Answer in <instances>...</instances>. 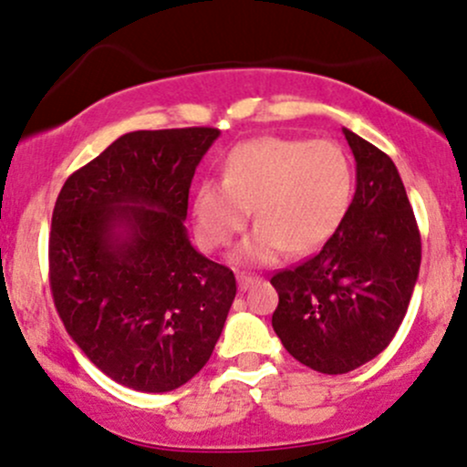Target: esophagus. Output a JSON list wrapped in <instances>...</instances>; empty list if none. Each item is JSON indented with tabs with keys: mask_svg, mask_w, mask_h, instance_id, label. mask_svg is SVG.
<instances>
[{
	"mask_svg": "<svg viewBox=\"0 0 467 467\" xmlns=\"http://www.w3.org/2000/svg\"><path fill=\"white\" fill-rule=\"evenodd\" d=\"M258 282V275H251V274H238V286L243 291H247L251 285H255Z\"/></svg>",
	"mask_w": 467,
	"mask_h": 467,
	"instance_id": "esophagus-1",
	"label": "esophagus"
}]
</instances>
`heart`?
<instances>
[{"mask_svg":"<svg viewBox=\"0 0 467 467\" xmlns=\"http://www.w3.org/2000/svg\"><path fill=\"white\" fill-rule=\"evenodd\" d=\"M353 181V163L333 140H247L229 151L223 181H202L193 192L196 235L202 247H224L254 207L258 227L240 247V260L269 265L285 249L308 254L347 216Z\"/></svg>","mask_w":467,"mask_h":467,"instance_id":"1","label":"heart"}]
</instances>
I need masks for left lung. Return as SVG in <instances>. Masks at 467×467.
I'll return each mask as SVG.
<instances>
[{"mask_svg":"<svg viewBox=\"0 0 467 467\" xmlns=\"http://www.w3.org/2000/svg\"><path fill=\"white\" fill-rule=\"evenodd\" d=\"M358 190L313 258L271 277L274 331L300 364L342 375L381 353L400 331L421 265V235L389 154L344 130Z\"/></svg>","mask_w":467,"mask_h":467,"instance_id":"left-lung-1","label":"left lung"}]
</instances>
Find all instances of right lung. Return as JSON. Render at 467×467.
<instances>
[{
	"label": "right lung",
	"instance_id": "obj_1",
	"mask_svg": "<svg viewBox=\"0 0 467 467\" xmlns=\"http://www.w3.org/2000/svg\"><path fill=\"white\" fill-rule=\"evenodd\" d=\"M218 134H123L67 176L55 202L57 313L88 359L128 389L187 384L212 358L232 308L234 271L198 254L182 224L193 171Z\"/></svg>",
	"mask_w": 467,
	"mask_h": 467
}]
</instances>
